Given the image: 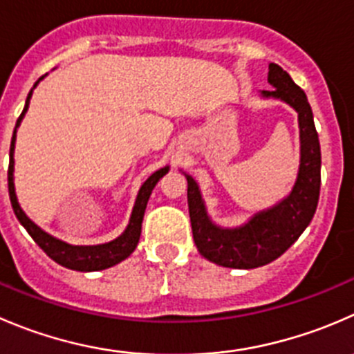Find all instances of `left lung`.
I'll return each mask as SVG.
<instances>
[{
  "label": "left lung",
  "instance_id": "left-lung-1",
  "mask_svg": "<svg viewBox=\"0 0 354 354\" xmlns=\"http://www.w3.org/2000/svg\"><path fill=\"white\" fill-rule=\"evenodd\" d=\"M268 82L273 90L261 91L259 97L290 105L299 122V169L289 195L272 207L257 211L243 225L228 228L212 221L201 187L194 176L183 173L188 181V212L195 245L205 259L225 268H257L282 256L308 228L320 197V142L306 93L277 64L268 65Z\"/></svg>",
  "mask_w": 354,
  "mask_h": 354
}]
</instances>
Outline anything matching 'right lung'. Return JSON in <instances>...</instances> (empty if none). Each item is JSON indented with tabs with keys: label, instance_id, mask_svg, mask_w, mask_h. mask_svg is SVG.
<instances>
[{
	"label": "right lung",
	"instance_id": "right-lung-1",
	"mask_svg": "<svg viewBox=\"0 0 354 354\" xmlns=\"http://www.w3.org/2000/svg\"><path fill=\"white\" fill-rule=\"evenodd\" d=\"M44 77V75H43ZM43 77H39V81ZM37 81V82H39ZM37 82L34 84V88L37 86ZM32 90L29 91L26 100V107H24L22 114L17 119L15 129H13L12 136V145H10V166H8V194L10 201H12L13 212H15L17 219L20 221V225L27 230L30 236L34 239V242L55 261V263L62 264L68 270H75V272H98V270H107L114 264L121 263L126 257H129L133 254V250L138 245L140 235H142V221L143 214H145L147 202H149L152 190L156 188V185L159 183L160 178L164 174H167L169 166H164L160 169H157L156 173L150 174L145 180V183L140 187L138 195H136L135 205H133L131 218H129L128 226H126L124 232L118 236V239L111 240V242L105 243H97V245H72V243L64 242V240L57 239V236L50 235L48 232H44L41 226H37L29 216L24 212V209L20 207L19 198L15 194V183H13V169H15V159H13V153H15V140H17V129H19L20 122H22L24 115H26L27 109H29L30 97H32Z\"/></svg>",
	"mask_w": 354,
	"mask_h": 354
}]
</instances>
